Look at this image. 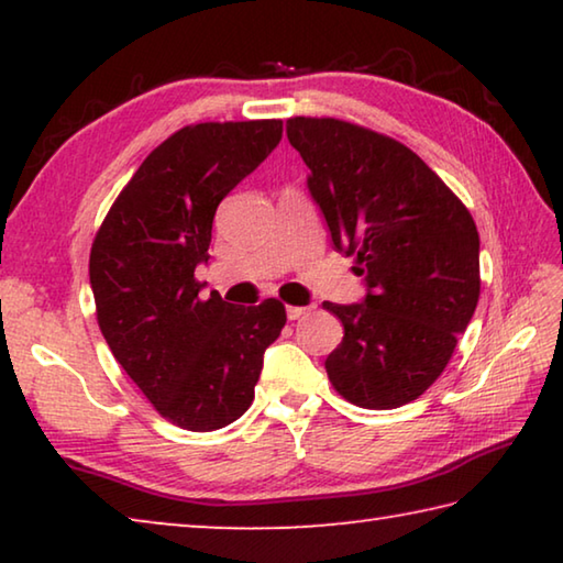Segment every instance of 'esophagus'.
<instances>
[{
	"label": "esophagus",
	"instance_id": "obj_1",
	"mask_svg": "<svg viewBox=\"0 0 563 563\" xmlns=\"http://www.w3.org/2000/svg\"><path fill=\"white\" fill-rule=\"evenodd\" d=\"M285 312H288V320H298L302 316H308L310 308H298V305H288V308H285Z\"/></svg>",
	"mask_w": 563,
	"mask_h": 563
}]
</instances>
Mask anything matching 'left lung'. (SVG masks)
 <instances>
[{
	"instance_id": "obj_1",
	"label": "left lung",
	"mask_w": 563,
	"mask_h": 563,
	"mask_svg": "<svg viewBox=\"0 0 563 563\" xmlns=\"http://www.w3.org/2000/svg\"><path fill=\"white\" fill-rule=\"evenodd\" d=\"M332 245L362 302L322 308L345 328L325 369L365 409L412 402L444 373L479 300V233L444 180L399 141L338 119H288Z\"/></svg>"
}]
</instances>
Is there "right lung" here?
I'll return each instance as SVG.
<instances>
[{"instance_id":"right-lung-1","label":"right lung","mask_w":563,"mask_h":563,"mask_svg":"<svg viewBox=\"0 0 563 563\" xmlns=\"http://www.w3.org/2000/svg\"><path fill=\"white\" fill-rule=\"evenodd\" d=\"M283 121L196 123L148 154L103 218L89 280L113 357L161 417L213 432L253 402L278 300L231 305L194 278L218 203L280 144Z\"/></svg>"}]
</instances>
